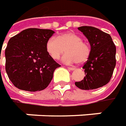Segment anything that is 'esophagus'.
I'll use <instances>...</instances> for the list:
<instances>
[{"instance_id": "34e87169", "label": "esophagus", "mask_w": 126, "mask_h": 126, "mask_svg": "<svg viewBox=\"0 0 126 126\" xmlns=\"http://www.w3.org/2000/svg\"><path fill=\"white\" fill-rule=\"evenodd\" d=\"M68 70H71V71H73L75 70V68H71V67H68Z\"/></svg>"}]
</instances>
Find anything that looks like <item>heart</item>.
I'll use <instances>...</instances> for the list:
<instances>
[{
    "mask_svg": "<svg viewBox=\"0 0 126 126\" xmlns=\"http://www.w3.org/2000/svg\"><path fill=\"white\" fill-rule=\"evenodd\" d=\"M46 51L53 60L59 59L65 51L67 53L62 61L67 64L85 63L90 55L88 44L82 41V38L75 32H65L57 38H49L46 43Z\"/></svg>",
    "mask_w": 126,
    "mask_h": 126,
    "instance_id": "b5f03b06",
    "label": "heart"
}]
</instances>
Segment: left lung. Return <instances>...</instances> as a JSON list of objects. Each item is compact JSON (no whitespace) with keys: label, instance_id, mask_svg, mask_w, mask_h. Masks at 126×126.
Wrapping results in <instances>:
<instances>
[{"label":"left lung","instance_id":"8db88e82","mask_svg":"<svg viewBox=\"0 0 126 126\" xmlns=\"http://www.w3.org/2000/svg\"><path fill=\"white\" fill-rule=\"evenodd\" d=\"M78 30L90 44V55L83 65L85 77L75 85L81 90H94L106 85L110 81L116 66V48L111 36L90 26H82Z\"/></svg>","mask_w":126,"mask_h":126}]
</instances>
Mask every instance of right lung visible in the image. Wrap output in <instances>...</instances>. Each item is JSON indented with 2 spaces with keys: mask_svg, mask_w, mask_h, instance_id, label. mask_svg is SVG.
I'll return each instance as SVG.
<instances>
[{
  "mask_svg": "<svg viewBox=\"0 0 126 126\" xmlns=\"http://www.w3.org/2000/svg\"><path fill=\"white\" fill-rule=\"evenodd\" d=\"M51 30L29 28L9 40L5 48V70L17 88L29 92L47 88L55 70L61 65L46 51Z\"/></svg>",
  "mask_w": 126,
  "mask_h": 126,
  "instance_id": "right-lung-1",
  "label": "right lung"
}]
</instances>
